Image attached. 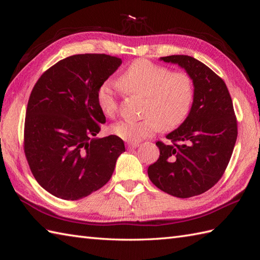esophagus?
<instances>
[{"label": "esophagus", "mask_w": 260, "mask_h": 260, "mask_svg": "<svg viewBox=\"0 0 260 260\" xmlns=\"http://www.w3.org/2000/svg\"><path fill=\"white\" fill-rule=\"evenodd\" d=\"M139 146V143H128V148H136Z\"/></svg>", "instance_id": "34e87169"}]
</instances>
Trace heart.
Masks as SVG:
<instances>
[{
    "label": "heart",
    "instance_id": "1",
    "mask_svg": "<svg viewBox=\"0 0 260 260\" xmlns=\"http://www.w3.org/2000/svg\"><path fill=\"white\" fill-rule=\"evenodd\" d=\"M119 85L128 93L145 98L143 116L140 121H120L112 125L115 136L136 143L152 137L159 130H172L184 122L194 100V82L185 72L155 64L148 59H137L119 77ZM100 108L113 117L118 111L115 86L111 81L98 91Z\"/></svg>",
    "mask_w": 260,
    "mask_h": 260
}]
</instances>
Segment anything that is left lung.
<instances>
[{
	"instance_id": "obj_1",
	"label": "left lung",
	"mask_w": 260,
	"mask_h": 260,
	"mask_svg": "<svg viewBox=\"0 0 260 260\" xmlns=\"http://www.w3.org/2000/svg\"><path fill=\"white\" fill-rule=\"evenodd\" d=\"M160 60L178 64L194 82L190 114L166 138L156 142L159 158L148 167L149 180L172 196L192 198L214 186L230 161L238 138V122L224 81L202 61L187 55Z\"/></svg>"
}]
</instances>
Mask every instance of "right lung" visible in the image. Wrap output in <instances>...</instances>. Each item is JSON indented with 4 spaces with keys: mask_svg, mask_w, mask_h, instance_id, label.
<instances>
[{
    "mask_svg": "<svg viewBox=\"0 0 260 260\" xmlns=\"http://www.w3.org/2000/svg\"><path fill=\"white\" fill-rule=\"evenodd\" d=\"M121 62L106 54L73 55L31 91L23 149L38 183L58 199L77 201L104 186L125 151L117 136L96 138L106 122L98 91Z\"/></svg>",
    "mask_w": 260,
    "mask_h": 260,
    "instance_id": "add662e5",
    "label": "right lung"
}]
</instances>
